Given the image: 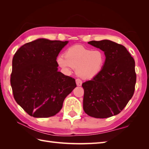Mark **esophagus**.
<instances>
[{
  "label": "esophagus",
  "mask_w": 149,
  "mask_h": 149,
  "mask_svg": "<svg viewBox=\"0 0 149 149\" xmlns=\"http://www.w3.org/2000/svg\"><path fill=\"white\" fill-rule=\"evenodd\" d=\"M75 82H76L77 86H80L82 85V81L79 79H75Z\"/></svg>",
  "instance_id": "esophagus-1"
}]
</instances>
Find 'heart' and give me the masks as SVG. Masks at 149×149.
<instances>
[{
  "instance_id": "b5f03b06",
  "label": "heart",
  "mask_w": 149,
  "mask_h": 149,
  "mask_svg": "<svg viewBox=\"0 0 149 149\" xmlns=\"http://www.w3.org/2000/svg\"><path fill=\"white\" fill-rule=\"evenodd\" d=\"M105 56L100 50H91L80 45L70 47L65 53L57 58L60 67L66 71L76 68V74L84 79L94 77L102 70L105 63Z\"/></svg>"
}]
</instances>
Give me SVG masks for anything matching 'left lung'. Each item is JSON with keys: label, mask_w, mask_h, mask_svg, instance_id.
<instances>
[{"label": "left lung", "mask_w": 149, "mask_h": 149, "mask_svg": "<svg viewBox=\"0 0 149 149\" xmlns=\"http://www.w3.org/2000/svg\"><path fill=\"white\" fill-rule=\"evenodd\" d=\"M88 43L104 51L106 60L99 74L82 84L84 112L97 118L118 115L134 92V59L124 46L112 41H91Z\"/></svg>", "instance_id": "1"}]
</instances>
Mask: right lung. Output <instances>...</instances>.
<instances>
[{
	"label": "right lung",
	"instance_id": "1",
	"mask_svg": "<svg viewBox=\"0 0 149 149\" xmlns=\"http://www.w3.org/2000/svg\"><path fill=\"white\" fill-rule=\"evenodd\" d=\"M68 42L40 38L24 44L15 54L10 79L13 93L30 116L56 115L77 86L74 79L58 71L57 57Z\"/></svg>",
	"mask_w": 149,
	"mask_h": 149
}]
</instances>
